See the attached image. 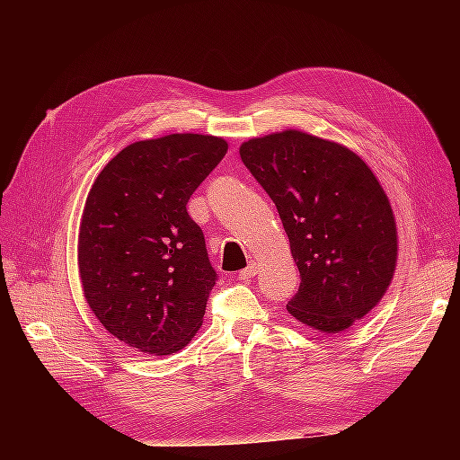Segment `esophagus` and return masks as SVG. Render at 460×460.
I'll return each instance as SVG.
<instances>
[{"mask_svg":"<svg viewBox=\"0 0 460 460\" xmlns=\"http://www.w3.org/2000/svg\"><path fill=\"white\" fill-rule=\"evenodd\" d=\"M255 274H257V264L253 262V264H249L247 269H243V270L240 272V278H242V280L249 282V280H252V278H253Z\"/></svg>","mask_w":460,"mask_h":460,"instance_id":"esophagus-1","label":"esophagus"}]
</instances>
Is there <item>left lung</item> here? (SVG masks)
<instances>
[{
	"mask_svg": "<svg viewBox=\"0 0 460 460\" xmlns=\"http://www.w3.org/2000/svg\"><path fill=\"white\" fill-rule=\"evenodd\" d=\"M240 155L274 201L301 274L288 313L323 333L353 326L380 303L397 264L378 178L349 147L301 130L252 137Z\"/></svg>",
	"mask_w": 460,
	"mask_h": 460,
	"instance_id": "8db88e82",
	"label": "left lung"
}]
</instances>
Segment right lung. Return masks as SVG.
Returning a JSON list of instances; mask_svg holds the SVG:
<instances>
[{"label":"right lung","instance_id":"right-lung-1","mask_svg":"<svg viewBox=\"0 0 460 460\" xmlns=\"http://www.w3.org/2000/svg\"><path fill=\"white\" fill-rule=\"evenodd\" d=\"M226 151L217 136L169 134L127 146L93 180L78 232L82 289L136 351L172 355L203 324L217 272L186 205Z\"/></svg>","mask_w":460,"mask_h":460}]
</instances>
